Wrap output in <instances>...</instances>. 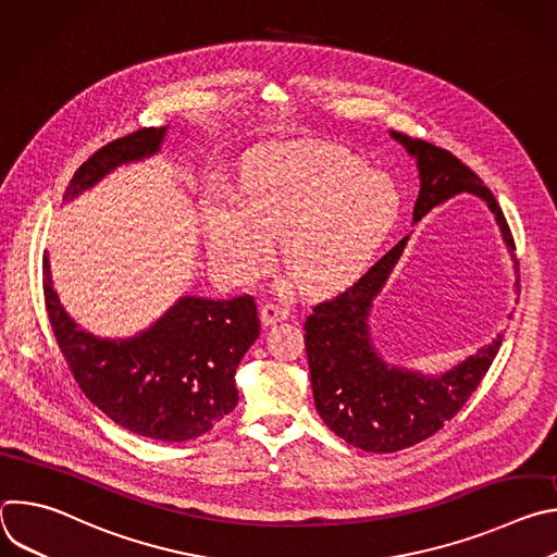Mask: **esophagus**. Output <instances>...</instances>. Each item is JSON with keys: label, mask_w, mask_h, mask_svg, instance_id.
Here are the masks:
<instances>
[{"label": "esophagus", "mask_w": 557, "mask_h": 557, "mask_svg": "<svg viewBox=\"0 0 557 557\" xmlns=\"http://www.w3.org/2000/svg\"><path fill=\"white\" fill-rule=\"evenodd\" d=\"M288 314H290V306L286 301H267L260 310L264 326H271L275 322H284V320H288Z\"/></svg>", "instance_id": "esophagus-1"}]
</instances>
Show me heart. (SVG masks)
<instances>
[{"instance_id": "1", "label": "heart", "mask_w": 557, "mask_h": 557, "mask_svg": "<svg viewBox=\"0 0 557 557\" xmlns=\"http://www.w3.org/2000/svg\"><path fill=\"white\" fill-rule=\"evenodd\" d=\"M401 218V194L383 174L339 149L275 151L249 165L240 198L205 209L215 264L233 280L267 269L282 240L286 271L308 290L355 280Z\"/></svg>"}]
</instances>
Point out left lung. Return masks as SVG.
<instances>
[{
  "label": "left lung",
  "instance_id": "left-lung-1",
  "mask_svg": "<svg viewBox=\"0 0 557 557\" xmlns=\"http://www.w3.org/2000/svg\"><path fill=\"white\" fill-rule=\"evenodd\" d=\"M389 136L404 145L419 170L421 189L414 205V224L445 200L471 194L494 213L513 260V237L503 209L483 181L447 149L401 132H389ZM408 240L410 235L376 260L352 286L317 304L304 324L317 412L346 443L374 454L412 447L438 432L479 387L503 344V333H498L492 344L438 374L387 363L381 357L372 342L370 314Z\"/></svg>",
  "mask_w": 557,
  "mask_h": 557
}]
</instances>
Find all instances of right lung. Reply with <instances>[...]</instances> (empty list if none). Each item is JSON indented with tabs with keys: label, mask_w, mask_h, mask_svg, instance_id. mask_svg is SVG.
I'll list each match as a JSON object with an SVG mask.
<instances>
[{
	"label": "right lung",
	"mask_w": 557,
	"mask_h": 557,
	"mask_svg": "<svg viewBox=\"0 0 557 557\" xmlns=\"http://www.w3.org/2000/svg\"><path fill=\"white\" fill-rule=\"evenodd\" d=\"M165 127L116 138L78 168L63 194L74 200L121 165L161 151ZM44 293L59 348L88 399L116 425L163 443L209 432L237 406L235 370L260 335L253 297L183 295L132 337H99L63 308L44 256Z\"/></svg>",
	"instance_id": "1"
}]
</instances>
